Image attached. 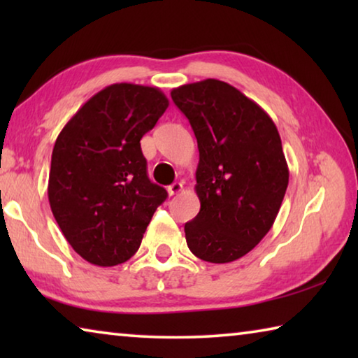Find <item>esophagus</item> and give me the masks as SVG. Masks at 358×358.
I'll return each mask as SVG.
<instances>
[{
  "label": "esophagus",
  "instance_id": "1",
  "mask_svg": "<svg viewBox=\"0 0 358 358\" xmlns=\"http://www.w3.org/2000/svg\"><path fill=\"white\" fill-rule=\"evenodd\" d=\"M181 191H183V185H181V183H172L171 186L167 187L169 196H177V194H180Z\"/></svg>",
  "mask_w": 358,
  "mask_h": 358
}]
</instances>
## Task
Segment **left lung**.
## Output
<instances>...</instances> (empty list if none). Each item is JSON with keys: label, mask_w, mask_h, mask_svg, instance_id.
<instances>
[{"label": "left lung", "mask_w": 358, "mask_h": 358, "mask_svg": "<svg viewBox=\"0 0 358 358\" xmlns=\"http://www.w3.org/2000/svg\"><path fill=\"white\" fill-rule=\"evenodd\" d=\"M171 96L199 148L201 211L185 224L187 248L205 262H234L259 245L281 208L289 167L280 132L262 107L216 78Z\"/></svg>", "instance_id": "8db88e82"}]
</instances>
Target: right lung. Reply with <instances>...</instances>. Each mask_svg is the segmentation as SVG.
Returning a JSON list of instances; mask_svg holds the SVG:
<instances>
[{
	"instance_id": "obj_1",
	"label": "right lung",
	"mask_w": 358,
	"mask_h": 358,
	"mask_svg": "<svg viewBox=\"0 0 358 358\" xmlns=\"http://www.w3.org/2000/svg\"><path fill=\"white\" fill-rule=\"evenodd\" d=\"M169 107L156 87L113 83L78 108L53 147L48 202L78 256L98 266L134 256L167 191L151 183L141 138Z\"/></svg>"
}]
</instances>
